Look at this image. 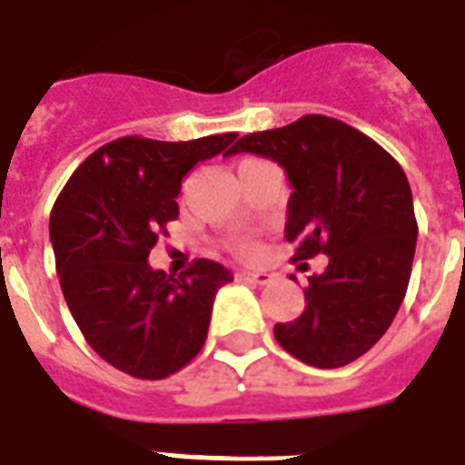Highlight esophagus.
<instances>
[{"label": "esophagus", "instance_id": "34e87169", "mask_svg": "<svg viewBox=\"0 0 465 465\" xmlns=\"http://www.w3.org/2000/svg\"><path fill=\"white\" fill-rule=\"evenodd\" d=\"M237 277L242 279V282H250V284H260V286L270 284V282H272V274H267V272H247V270H242V272H237Z\"/></svg>", "mask_w": 465, "mask_h": 465}]
</instances>
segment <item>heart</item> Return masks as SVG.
<instances>
[{
  "instance_id": "obj_1",
  "label": "heart",
  "mask_w": 465,
  "mask_h": 465,
  "mask_svg": "<svg viewBox=\"0 0 465 465\" xmlns=\"http://www.w3.org/2000/svg\"><path fill=\"white\" fill-rule=\"evenodd\" d=\"M247 163V162H245ZM247 250H250V247H245V252H247Z\"/></svg>"
}]
</instances>
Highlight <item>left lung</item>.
Segmentation results:
<instances>
[{"label": "left lung", "instance_id": "8db88e82", "mask_svg": "<svg viewBox=\"0 0 465 465\" xmlns=\"http://www.w3.org/2000/svg\"><path fill=\"white\" fill-rule=\"evenodd\" d=\"M260 153L292 183L284 237L294 260L326 254L303 289L306 309L274 326L296 361L343 368L385 336L410 284L417 218L400 163L362 132L333 117L306 114L286 127L237 139L228 153Z\"/></svg>", "mask_w": 465, "mask_h": 465}]
</instances>
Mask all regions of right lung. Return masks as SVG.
Instances as JSON below:
<instances>
[{
    "label": "right lung",
    "mask_w": 465,
    "mask_h": 465,
    "mask_svg": "<svg viewBox=\"0 0 465 465\" xmlns=\"http://www.w3.org/2000/svg\"><path fill=\"white\" fill-rule=\"evenodd\" d=\"M235 139V132L191 142L114 139L90 153L55 198L48 232L65 303L87 345L132 378L163 380L193 361L213 299L232 282L213 260H193L179 277L146 260L179 218L183 176L228 153Z\"/></svg>",
    "instance_id": "1"
}]
</instances>
